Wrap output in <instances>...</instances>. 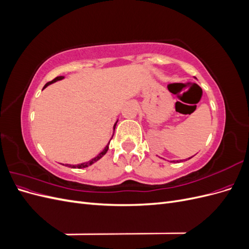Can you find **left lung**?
<instances>
[{
    "mask_svg": "<svg viewBox=\"0 0 249 249\" xmlns=\"http://www.w3.org/2000/svg\"><path fill=\"white\" fill-rule=\"evenodd\" d=\"M189 159H190V158H189Z\"/></svg>",
    "mask_w": 249,
    "mask_h": 249,
    "instance_id": "8db88e82",
    "label": "left lung"
}]
</instances>
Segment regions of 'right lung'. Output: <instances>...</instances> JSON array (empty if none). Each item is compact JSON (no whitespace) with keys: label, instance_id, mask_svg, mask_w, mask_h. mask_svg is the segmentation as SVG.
I'll return each mask as SVG.
<instances>
[{"label":"right lung","instance_id":"add662e5","mask_svg":"<svg viewBox=\"0 0 249 249\" xmlns=\"http://www.w3.org/2000/svg\"><path fill=\"white\" fill-rule=\"evenodd\" d=\"M64 77L63 76H59V77H57V78H55L54 80H52L51 82H48L46 85H44V87L43 88H46L47 86H49L50 84H52V83H54V82H56V81H59V80H62ZM117 124V123H116ZM116 124H114V130H115V126H116ZM113 137V136H112ZM112 139V138H111ZM110 143V142H109ZM109 143L108 144L106 145V147L104 148V150L103 152H101L99 155H97L95 158H93V159H91L90 161H88V162H85V163H82V164H78V165H70V167H72V168H85V167H88V166H90V165L91 164H93L94 162H96V161H99L101 158L107 153V150H108V148H109Z\"/></svg>","mask_w":249,"mask_h":249}]
</instances>
